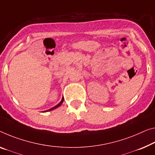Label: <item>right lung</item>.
<instances>
[{
    "label": "right lung",
    "instance_id": "1",
    "mask_svg": "<svg viewBox=\"0 0 155 155\" xmlns=\"http://www.w3.org/2000/svg\"><path fill=\"white\" fill-rule=\"evenodd\" d=\"M63 101H64V98H62V100H61V102H59V103L58 104H57V105H56V106H54V107H53V108H51V109H48V110H47V111H51V110H53V109H56V108H58V107H59V106H60V105H61V104H62V102H63Z\"/></svg>",
    "mask_w": 155,
    "mask_h": 155
}]
</instances>
